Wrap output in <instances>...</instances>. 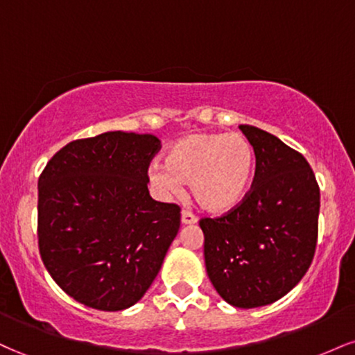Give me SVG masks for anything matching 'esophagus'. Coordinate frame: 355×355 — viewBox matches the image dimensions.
<instances>
[{
    "instance_id": "obj_1",
    "label": "esophagus",
    "mask_w": 355,
    "mask_h": 355,
    "mask_svg": "<svg viewBox=\"0 0 355 355\" xmlns=\"http://www.w3.org/2000/svg\"><path fill=\"white\" fill-rule=\"evenodd\" d=\"M182 225H193V223H197V217H195L193 214H190V211H182Z\"/></svg>"
}]
</instances>
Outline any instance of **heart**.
Masks as SVG:
<instances>
[{"instance_id":"heart-1","label":"heart","mask_w":355,"mask_h":355,"mask_svg":"<svg viewBox=\"0 0 355 355\" xmlns=\"http://www.w3.org/2000/svg\"><path fill=\"white\" fill-rule=\"evenodd\" d=\"M165 162L148 166L155 189L180 195L189 183L195 202L210 214L237 209L254 183L255 152L242 133H190L168 146Z\"/></svg>"}]
</instances>
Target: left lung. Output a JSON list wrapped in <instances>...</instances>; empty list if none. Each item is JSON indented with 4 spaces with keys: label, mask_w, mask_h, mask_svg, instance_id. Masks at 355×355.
<instances>
[{
    "label": "left lung",
    "mask_w": 355,
    "mask_h": 355,
    "mask_svg": "<svg viewBox=\"0 0 355 355\" xmlns=\"http://www.w3.org/2000/svg\"><path fill=\"white\" fill-rule=\"evenodd\" d=\"M240 130L254 146L250 193L225 217L203 218L210 282L239 309L282 299L311 267L317 245L320 191L307 160L252 125Z\"/></svg>",
    "instance_id": "1"
}]
</instances>
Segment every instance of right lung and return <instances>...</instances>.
<instances>
[{
  "instance_id": "right-lung-1",
  "label": "right lung",
  "mask_w": 355,
  "mask_h": 355,
  "mask_svg": "<svg viewBox=\"0 0 355 355\" xmlns=\"http://www.w3.org/2000/svg\"><path fill=\"white\" fill-rule=\"evenodd\" d=\"M160 148L150 133L107 132L75 140L38 182V243L61 291L96 311L135 305L180 229V209L153 200L146 166Z\"/></svg>"
}]
</instances>
